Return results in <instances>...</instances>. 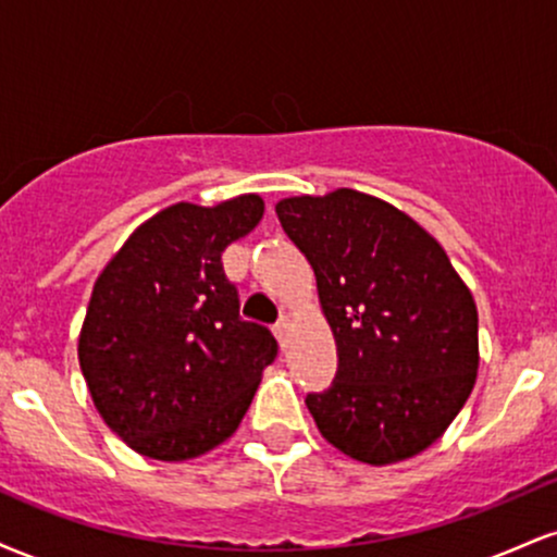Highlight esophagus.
Returning a JSON list of instances; mask_svg holds the SVG:
<instances>
[{
	"instance_id": "34e87169",
	"label": "esophagus",
	"mask_w": 557,
	"mask_h": 557,
	"mask_svg": "<svg viewBox=\"0 0 557 557\" xmlns=\"http://www.w3.org/2000/svg\"><path fill=\"white\" fill-rule=\"evenodd\" d=\"M287 330H290V317L287 314H283L277 319V324H274V335H277V341L283 343L285 341V335H287Z\"/></svg>"
}]
</instances>
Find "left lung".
Wrapping results in <instances>:
<instances>
[{
    "label": "left lung",
    "mask_w": 557,
    "mask_h": 557,
    "mask_svg": "<svg viewBox=\"0 0 557 557\" xmlns=\"http://www.w3.org/2000/svg\"><path fill=\"white\" fill-rule=\"evenodd\" d=\"M274 209L314 267L337 345L332 385L306 395L322 437L372 466L426 450L476 382L471 290L443 246L382 198L337 188Z\"/></svg>",
    "instance_id": "left-lung-1"
}]
</instances>
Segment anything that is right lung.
I'll return each instance as SVG.
<instances>
[{
	"label": "right lung",
	"instance_id": "1",
	"mask_svg": "<svg viewBox=\"0 0 557 557\" xmlns=\"http://www.w3.org/2000/svg\"><path fill=\"white\" fill-rule=\"evenodd\" d=\"M264 201L172 203L123 243L94 283L78 361L96 411L154 461L203 456L238 430L277 341L240 319L222 251Z\"/></svg>",
	"mask_w": 557,
	"mask_h": 557
}]
</instances>
